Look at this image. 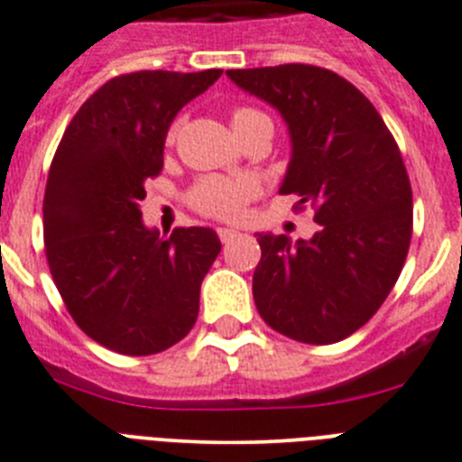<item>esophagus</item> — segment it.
Segmentation results:
<instances>
[{"instance_id":"34e87169","label":"esophagus","mask_w":462,"mask_h":462,"mask_svg":"<svg viewBox=\"0 0 462 462\" xmlns=\"http://www.w3.org/2000/svg\"><path fill=\"white\" fill-rule=\"evenodd\" d=\"M239 232L236 230H230V227H218V239L223 241V244H230V241L239 239Z\"/></svg>"}]
</instances>
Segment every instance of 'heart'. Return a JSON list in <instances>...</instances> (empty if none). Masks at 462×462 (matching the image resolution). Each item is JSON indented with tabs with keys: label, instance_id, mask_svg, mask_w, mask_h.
Returning a JSON list of instances; mask_svg holds the SVG:
<instances>
[{
	"label": "heart",
	"instance_id": "1",
	"mask_svg": "<svg viewBox=\"0 0 462 462\" xmlns=\"http://www.w3.org/2000/svg\"><path fill=\"white\" fill-rule=\"evenodd\" d=\"M232 128L241 131V128H248L257 122H272V119L264 115V112L255 110V107H235L230 112ZM174 133L177 128H170L168 143L174 140ZM255 195V181L251 180H230V177H218V174H209V177H202L193 189L189 190V202L193 209H198L205 216H214V218H239L244 214V207Z\"/></svg>",
	"mask_w": 462,
	"mask_h": 462
}]
</instances>
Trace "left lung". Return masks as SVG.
Here are the masks:
<instances>
[{
	"mask_svg": "<svg viewBox=\"0 0 462 462\" xmlns=\"http://www.w3.org/2000/svg\"><path fill=\"white\" fill-rule=\"evenodd\" d=\"M227 78L276 107L292 140L278 193L313 209L309 241L257 235L253 297L278 334L309 345L347 338L396 285L412 239V186L380 112L329 69L282 64Z\"/></svg>",
	"mask_w": 462,
	"mask_h": 462,
	"instance_id": "8db88e82",
	"label": "left lung"
}]
</instances>
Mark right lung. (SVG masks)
<instances>
[{"label":"right lung","mask_w":462,"mask_h":462,"mask_svg":"<svg viewBox=\"0 0 462 462\" xmlns=\"http://www.w3.org/2000/svg\"><path fill=\"white\" fill-rule=\"evenodd\" d=\"M221 69L138 70L107 80L82 103L50 165L43 198L48 267L70 318L119 355L180 343L200 310V285L221 253L211 227L143 223L144 181L163 170L177 112Z\"/></svg>","instance_id":"obj_1"}]
</instances>
